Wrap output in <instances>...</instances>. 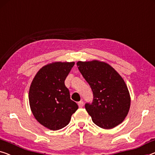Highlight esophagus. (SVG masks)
Here are the masks:
<instances>
[{
  "mask_svg": "<svg viewBox=\"0 0 155 155\" xmlns=\"http://www.w3.org/2000/svg\"><path fill=\"white\" fill-rule=\"evenodd\" d=\"M78 107H79V108H82L83 107H84V101H78Z\"/></svg>",
  "mask_w": 155,
  "mask_h": 155,
  "instance_id": "34e87169",
  "label": "esophagus"
}]
</instances>
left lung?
Masks as SVG:
<instances>
[{
	"mask_svg": "<svg viewBox=\"0 0 155 155\" xmlns=\"http://www.w3.org/2000/svg\"><path fill=\"white\" fill-rule=\"evenodd\" d=\"M77 64L93 93L92 104H85V107L94 123L106 129L122 123L131 104L130 94L123 78L105 62L94 60L78 61Z\"/></svg>",
	"mask_w": 155,
	"mask_h": 155,
	"instance_id": "1",
	"label": "left lung"
}]
</instances>
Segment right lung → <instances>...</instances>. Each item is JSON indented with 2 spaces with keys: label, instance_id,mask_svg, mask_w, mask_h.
<instances>
[{
  "label": "right lung",
  "instance_id": "add662e5",
  "mask_svg": "<svg viewBox=\"0 0 155 155\" xmlns=\"http://www.w3.org/2000/svg\"><path fill=\"white\" fill-rule=\"evenodd\" d=\"M74 62H54L42 67L35 76L29 89L30 107L35 118L51 130L68 125L77 104L70 99L64 85Z\"/></svg>",
  "mask_w": 155,
  "mask_h": 155
}]
</instances>
